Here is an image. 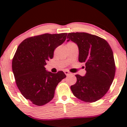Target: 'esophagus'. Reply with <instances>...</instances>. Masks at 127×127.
I'll list each match as a JSON object with an SVG mask.
<instances>
[{"label":"esophagus","instance_id":"1","mask_svg":"<svg viewBox=\"0 0 127 127\" xmlns=\"http://www.w3.org/2000/svg\"><path fill=\"white\" fill-rule=\"evenodd\" d=\"M64 73H65V75H66L67 76L72 75V73H71L70 72H68V71H67V70H65V71H64Z\"/></svg>","mask_w":127,"mask_h":127}]
</instances>
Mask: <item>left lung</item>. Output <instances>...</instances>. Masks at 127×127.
Listing matches in <instances>:
<instances>
[{
	"label": "left lung",
	"mask_w": 127,
	"mask_h": 127,
	"mask_svg": "<svg viewBox=\"0 0 127 127\" xmlns=\"http://www.w3.org/2000/svg\"><path fill=\"white\" fill-rule=\"evenodd\" d=\"M67 40L78 45L79 62L85 63L84 76L76 75L77 82L70 88L73 95L85 102H94L108 91L115 74L114 57L104 39L87 33H70Z\"/></svg>",
	"instance_id": "1"
}]
</instances>
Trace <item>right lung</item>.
Returning <instances> with one entry per match:
<instances>
[{
	"label": "right lung",
	"mask_w": 127,
	"mask_h": 127,
	"mask_svg": "<svg viewBox=\"0 0 127 127\" xmlns=\"http://www.w3.org/2000/svg\"><path fill=\"white\" fill-rule=\"evenodd\" d=\"M67 33L46 34L29 37L18 46L12 60V71L22 95L34 104L42 106L54 97L59 83L66 76L63 71L46 70L54 51L64 43Z\"/></svg>",
	"instance_id": "obj_1"
}]
</instances>
